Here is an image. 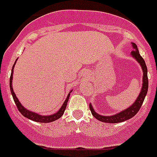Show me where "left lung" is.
I'll return each mask as SVG.
<instances>
[{
    "mask_svg": "<svg viewBox=\"0 0 157 157\" xmlns=\"http://www.w3.org/2000/svg\"><path fill=\"white\" fill-rule=\"evenodd\" d=\"M132 47H133V50L131 53V55L139 63L141 67H142V71H143L142 90H141L140 93H139V96L136 100L135 103L131 107H129L126 110H122V111L117 113V114L111 115V116H103V115L98 114L96 112H95V110H93V107H92V104L90 103V109L91 110L92 114L97 120L100 121L102 122H106V123H120V122L125 121L133 117L139 112V109L141 108L142 103H143V101H144L145 97H146V94H147L148 84H149L147 76V67L146 65L144 59L142 58V56L139 54L136 44H135L134 43H132Z\"/></svg>",
    "mask_w": 157,
    "mask_h": 157,
    "instance_id": "8db88e82",
    "label": "left lung"
}]
</instances>
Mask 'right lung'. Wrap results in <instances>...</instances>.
<instances>
[{
	"instance_id": "obj_1",
	"label": "right lung",
	"mask_w": 157,
	"mask_h": 157,
	"mask_svg": "<svg viewBox=\"0 0 157 157\" xmlns=\"http://www.w3.org/2000/svg\"><path fill=\"white\" fill-rule=\"evenodd\" d=\"M16 61H17V59H16V61H15V64H14V65H13L12 69H11V77H10V90H11V95H12L13 99H14V101H15V104H16L17 106V108H18V110H19L20 113H21L24 117H27V118L29 119V120L33 121L40 122V123H49V122L54 121L60 118V117L64 114V110H65L66 107H67V101H68L69 96H70V93L72 92V90H71V92H70L69 94L67 95L65 101L64 102V103H63V105L61 106V108H60V110H59L57 113H54V114L45 115V116H44V115H40L37 113H34V112H32L30 111V110H27V109H25V107H23L22 105L21 104L19 100H18V98H17V96H15V93H14V91H13L12 78H13V72H14L13 69H14V67H15V63H16Z\"/></svg>"
}]
</instances>
